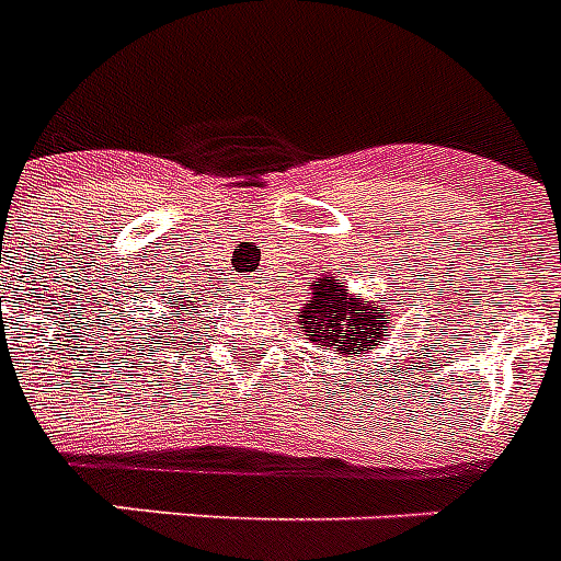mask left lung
<instances>
[{
    "label": "left lung",
    "instance_id": "obj_1",
    "mask_svg": "<svg viewBox=\"0 0 561 561\" xmlns=\"http://www.w3.org/2000/svg\"><path fill=\"white\" fill-rule=\"evenodd\" d=\"M299 317H302L299 322L305 328V340L336 348L340 354H354V357L368 354V348H375L391 336L389 313L348 299L345 285L334 276H325L313 288V296Z\"/></svg>",
    "mask_w": 561,
    "mask_h": 561
}]
</instances>
